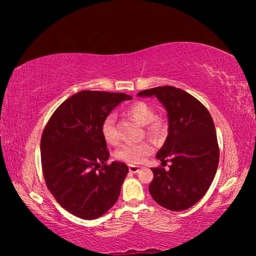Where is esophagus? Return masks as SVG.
I'll use <instances>...</instances> for the list:
<instances>
[{
	"label": "esophagus",
	"instance_id": "34e87169",
	"mask_svg": "<svg viewBox=\"0 0 256 256\" xmlns=\"http://www.w3.org/2000/svg\"><path fill=\"white\" fill-rule=\"evenodd\" d=\"M128 170H130V172H132V174H136V172H140V167H138V166H130Z\"/></svg>",
	"mask_w": 256,
	"mask_h": 256
}]
</instances>
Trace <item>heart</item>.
Masks as SVG:
<instances>
[{"mask_svg":"<svg viewBox=\"0 0 256 256\" xmlns=\"http://www.w3.org/2000/svg\"><path fill=\"white\" fill-rule=\"evenodd\" d=\"M128 115L138 124L146 125V133L154 140H160L166 134V124L162 120L156 118V112L146 102H136L128 110ZM102 134L105 141L110 144H118V133L115 126V118L108 115L102 120ZM154 146L149 141L138 144H124L115 152V157L128 164H138L144 162L146 158L152 154Z\"/></svg>","mask_w":256,"mask_h":256,"instance_id":"heart-1","label":"heart"}]
</instances>
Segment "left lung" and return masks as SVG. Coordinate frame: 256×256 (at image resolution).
<instances>
[{
    "label": "left lung",
    "mask_w": 256,
    "mask_h": 256,
    "mask_svg": "<svg viewBox=\"0 0 256 256\" xmlns=\"http://www.w3.org/2000/svg\"><path fill=\"white\" fill-rule=\"evenodd\" d=\"M156 97L167 112L168 136L156 158L170 162V170L151 168L149 192L159 206L183 211L196 204L209 190L219 162L214 120L206 108L184 90L156 86L138 94Z\"/></svg>",
    "instance_id": "8db88e82"
}]
</instances>
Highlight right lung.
<instances>
[{
	"label": "right lung",
	"mask_w": 256,
	"mask_h": 256,
	"mask_svg": "<svg viewBox=\"0 0 256 256\" xmlns=\"http://www.w3.org/2000/svg\"><path fill=\"white\" fill-rule=\"evenodd\" d=\"M132 96L80 92L60 104L40 140L42 166L47 188L60 206L81 219L102 216L115 204L128 172L124 162L110 158L102 124Z\"/></svg>",
	"instance_id": "add662e5"
}]
</instances>
